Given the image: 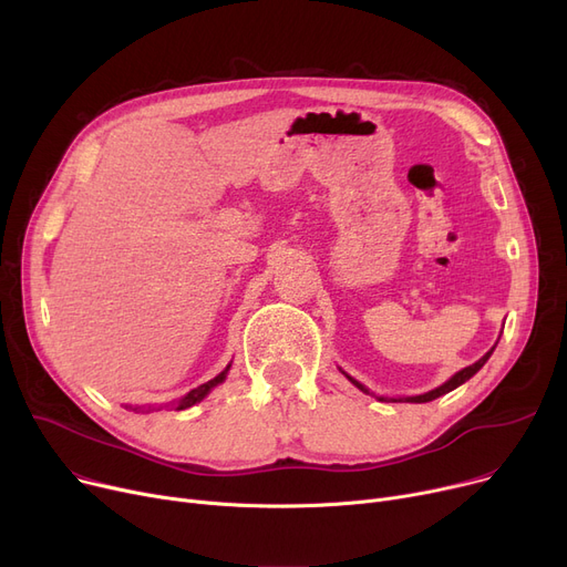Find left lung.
Wrapping results in <instances>:
<instances>
[{
    "mask_svg": "<svg viewBox=\"0 0 567 567\" xmlns=\"http://www.w3.org/2000/svg\"><path fill=\"white\" fill-rule=\"evenodd\" d=\"M492 351H494V347L483 355V359L481 361H475L473 365H468V368H464V370H460L457 374H453L449 381H445V383H441L439 385V389H434V391H430V393H423V395H413V398H404L406 402H415V404H421V402H432V400H436V398H441V395H445V393H451V391H455L457 389V385H462L464 381H468L475 372H478L485 363H487V359H489V355H492ZM347 374V372H344ZM347 379L353 383V385H359V389L363 391V393H370L368 389H365V385L363 383H359V381H355V379H351L349 374H347ZM379 400H385V398H379ZM393 402H402V400H393Z\"/></svg>",
    "mask_w": 567,
    "mask_h": 567,
    "instance_id": "8db88e82",
    "label": "left lung"
}]
</instances>
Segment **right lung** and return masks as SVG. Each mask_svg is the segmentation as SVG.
Returning <instances> with one entry per match:
<instances>
[{
    "label": "right lung",
    "instance_id": "add662e5",
    "mask_svg": "<svg viewBox=\"0 0 567 567\" xmlns=\"http://www.w3.org/2000/svg\"><path fill=\"white\" fill-rule=\"evenodd\" d=\"M227 372H229V365L218 374V377H214L212 381H206V383H202V385H197V389H193L186 398H182L178 400V404H176V409H188V406H193V404H197L199 400H204L208 393H212V389H216L218 383H223L225 381V377H227Z\"/></svg>",
    "mask_w": 567,
    "mask_h": 567
}]
</instances>
